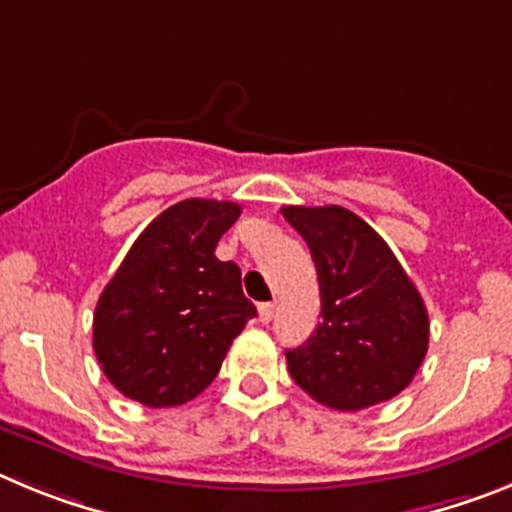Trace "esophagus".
I'll return each instance as SVG.
<instances>
[{"label": "esophagus", "mask_w": 512, "mask_h": 512, "mask_svg": "<svg viewBox=\"0 0 512 512\" xmlns=\"http://www.w3.org/2000/svg\"><path fill=\"white\" fill-rule=\"evenodd\" d=\"M257 311H260L262 324H270L275 316V303H260V308H257Z\"/></svg>", "instance_id": "esophagus-1"}]
</instances>
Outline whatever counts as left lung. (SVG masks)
I'll use <instances>...</instances> for the list:
<instances>
[{
	"label": "left lung",
	"mask_w": 512,
	"mask_h": 512,
	"mask_svg": "<svg viewBox=\"0 0 512 512\" xmlns=\"http://www.w3.org/2000/svg\"><path fill=\"white\" fill-rule=\"evenodd\" d=\"M306 239L321 321L288 349V372L313 400L362 411L411 385L428 349V313L385 239L342 206H283Z\"/></svg>",
	"instance_id": "1"
}]
</instances>
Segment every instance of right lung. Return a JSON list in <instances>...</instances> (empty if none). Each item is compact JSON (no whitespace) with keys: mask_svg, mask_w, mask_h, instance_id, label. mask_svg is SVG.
Returning <instances> with one entry per match:
<instances>
[{"mask_svg":"<svg viewBox=\"0 0 512 512\" xmlns=\"http://www.w3.org/2000/svg\"><path fill=\"white\" fill-rule=\"evenodd\" d=\"M232 201L186 199L135 239L94 313V352L114 388L147 408L211 385L234 336L257 316L234 262L214 255L239 219Z\"/></svg>","mask_w":512,"mask_h":512,"instance_id":"1","label":"right lung"}]
</instances>
